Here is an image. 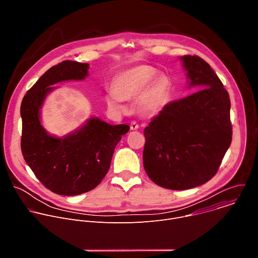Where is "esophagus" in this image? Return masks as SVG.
<instances>
[{
	"instance_id": "obj_1",
	"label": "esophagus",
	"mask_w": 258,
	"mask_h": 258,
	"mask_svg": "<svg viewBox=\"0 0 258 258\" xmlns=\"http://www.w3.org/2000/svg\"><path fill=\"white\" fill-rule=\"evenodd\" d=\"M139 128V124L136 121H132L131 122V130L132 131H137Z\"/></svg>"
}]
</instances>
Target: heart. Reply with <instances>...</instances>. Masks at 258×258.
Returning a JSON list of instances; mask_svg holds the SVG:
<instances>
[{"label": "heart", "mask_w": 258, "mask_h": 258, "mask_svg": "<svg viewBox=\"0 0 258 258\" xmlns=\"http://www.w3.org/2000/svg\"><path fill=\"white\" fill-rule=\"evenodd\" d=\"M157 75V70L149 65H137L127 68L113 79L112 91L105 96L107 106L121 111L123 100H134L139 96V107L147 115H153L159 111L167 94V80Z\"/></svg>", "instance_id": "1"}]
</instances>
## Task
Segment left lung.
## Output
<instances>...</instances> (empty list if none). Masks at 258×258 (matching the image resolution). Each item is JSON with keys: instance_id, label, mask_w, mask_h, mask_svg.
Segmentation results:
<instances>
[{"instance_id": "obj_1", "label": "left lung", "mask_w": 258, "mask_h": 258, "mask_svg": "<svg viewBox=\"0 0 258 258\" xmlns=\"http://www.w3.org/2000/svg\"><path fill=\"white\" fill-rule=\"evenodd\" d=\"M179 60L189 96L170 102L144 130L145 170L156 185L192 189L217 172L232 142L231 101L216 73L198 56Z\"/></svg>"}]
</instances>
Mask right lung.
Segmentation results:
<instances>
[{
	"label": "right lung",
	"mask_w": 258,
	"mask_h": 258,
	"mask_svg": "<svg viewBox=\"0 0 258 258\" xmlns=\"http://www.w3.org/2000/svg\"><path fill=\"white\" fill-rule=\"evenodd\" d=\"M90 65L63 61L51 67L24 96L21 151L25 162L43 185L55 194L75 196L96 188L108 172L112 155L127 124H109L90 117L81 127L59 138L42 124L41 109L52 87L61 82L83 81Z\"/></svg>",
	"instance_id": "obj_1"
}]
</instances>
